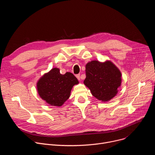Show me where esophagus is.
Listing matches in <instances>:
<instances>
[{
    "instance_id": "34e87169",
    "label": "esophagus",
    "mask_w": 155,
    "mask_h": 155,
    "mask_svg": "<svg viewBox=\"0 0 155 155\" xmlns=\"http://www.w3.org/2000/svg\"><path fill=\"white\" fill-rule=\"evenodd\" d=\"M76 77L77 78V79H78V80H80V74L76 75Z\"/></svg>"
}]
</instances>
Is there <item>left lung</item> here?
Instances as JSON below:
<instances>
[{"instance_id":"obj_1","label":"left lung","mask_w":155,"mask_h":155,"mask_svg":"<svg viewBox=\"0 0 155 155\" xmlns=\"http://www.w3.org/2000/svg\"><path fill=\"white\" fill-rule=\"evenodd\" d=\"M85 68L83 83L93 96L102 102H108L117 96L121 84V73L112 61H91Z\"/></svg>"}]
</instances>
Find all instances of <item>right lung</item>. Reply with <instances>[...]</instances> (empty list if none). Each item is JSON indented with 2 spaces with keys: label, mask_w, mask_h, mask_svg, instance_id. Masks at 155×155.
Instances as JSON below:
<instances>
[{
  "label": "right lung",
  "mask_w": 155,
  "mask_h": 155,
  "mask_svg": "<svg viewBox=\"0 0 155 155\" xmlns=\"http://www.w3.org/2000/svg\"><path fill=\"white\" fill-rule=\"evenodd\" d=\"M79 83L71 72L62 75L59 68H54L44 74L37 82L39 96L51 106L61 107L70 96L74 85Z\"/></svg>",
  "instance_id": "obj_1"
}]
</instances>
